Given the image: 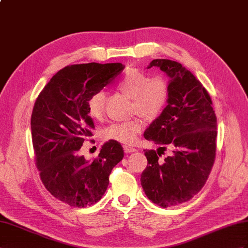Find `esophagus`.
<instances>
[{"instance_id": "obj_1", "label": "esophagus", "mask_w": 248, "mask_h": 248, "mask_svg": "<svg viewBox=\"0 0 248 248\" xmlns=\"http://www.w3.org/2000/svg\"><path fill=\"white\" fill-rule=\"evenodd\" d=\"M124 149L125 153H133V152L137 151V149L134 148V147H132V145H124Z\"/></svg>"}]
</instances>
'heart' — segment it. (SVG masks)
<instances>
[{
	"label": "heart",
	"mask_w": 248,
	"mask_h": 248,
	"mask_svg": "<svg viewBox=\"0 0 248 248\" xmlns=\"http://www.w3.org/2000/svg\"><path fill=\"white\" fill-rule=\"evenodd\" d=\"M118 90L133 99V110L147 118L159 114L169 97V84L160 75L149 78L147 72L139 69H128L117 82ZM88 113L92 118L103 117L106 109V94L103 91L94 93L88 99ZM143 126L142 120L135 118L124 123L112 124L104 131V137L122 143H133Z\"/></svg>",
	"instance_id": "heart-1"
}]
</instances>
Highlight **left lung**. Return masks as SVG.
<instances>
[{
  "label": "left lung",
  "instance_id": "1",
  "mask_svg": "<svg viewBox=\"0 0 248 248\" xmlns=\"http://www.w3.org/2000/svg\"><path fill=\"white\" fill-rule=\"evenodd\" d=\"M152 67L169 78V97L143 134L160 147L144 152L148 166L140 181L152 202L170 207L192 199L205 185L216 156L217 117L205 88L181 63L157 59L148 69ZM164 145L173 151L161 161L157 155Z\"/></svg>",
  "mask_w": 248,
  "mask_h": 248
}]
</instances>
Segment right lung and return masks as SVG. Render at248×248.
I'll use <instances>...</instances> for the list:
<instances>
[{
    "instance_id": "add662e5",
    "label": "right lung",
    "mask_w": 248,
    "mask_h": 248,
    "mask_svg": "<svg viewBox=\"0 0 248 248\" xmlns=\"http://www.w3.org/2000/svg\"><path fill=\"white\" fill-rule=\"evenodd\" d=\"M124 69L120 62L65 67L52 76L34 104L30 124L41 179L50 194L70 206L98 202L112 169L124 158V149L115 140L106 142L93 160L78 152L94 129L88 99Z\"/></svg>"
}]
</instances>
